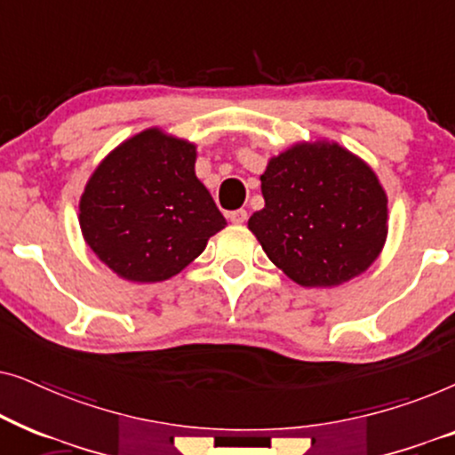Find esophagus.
<instances>
[{
  "label": "esophagus",
  "mask_w": 455,
  "mask_h": 455,
  "mask_svg": "<svg viewBox=\"0 0 455 455\" xmlns=\"http://www.w3.org/2000/svg\"><path fill=\"white\" fill-rule=\"evenodd\" d=\"M229 221L232 223H235V226H240V223H244L246 221V217H248V213L244 209H235V211H229Z\"/></svg>",
  "instance_id": "1"
}]
</instances>
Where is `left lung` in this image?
Returning <instances> with one entry per match:
<instances>
[{
    "instance_id": "left-lung-1",
    "label": "left lung",
    "mask_w": 455,
    "mask_h": 455,
    "mask_svg": "<svg viewBox=\"0 0 455 455\" xmlns=\"http://www.w3.org/2000/svg\"><path fill=\"white\" fill-rule=\"evenodd\" d=\"M265 209L248 228L267 257L304 288L363 273L387 235V196L369 165L339 145H296L260 176Z\"/></svg>"
}]
</instances>
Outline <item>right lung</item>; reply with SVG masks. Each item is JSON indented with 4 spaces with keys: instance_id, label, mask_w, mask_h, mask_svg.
<instances>
[{
    "instance_id": "right-lung-1",
    "label": "right lung",
    "mask_w": 455,
    "mask_h": 455,
    "mask_svg": "<svg viewBox=\"0 0 455 455\" xmlns=\"http://www.w3.org/2000/svg\"><path fill=\"white\" fill-rule=\"evenodd\" d=\"M195 161V145L153 128L122 142L92 173L80 198V228L120 277L164 282L226 228Z\"/></svg>"
}]
</instances>
